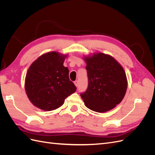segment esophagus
Instances as JSON below:
<instances>
[{
	"label": "esophagus",
	"mask_w": 155,
	"mask_h": 155,
	"mask_svg": "<svg viewBox=\"0 0 155 155\" xmlns=\"http://www.w3.org/2000/svg\"><path fill=\"white\" fill-rule=\"evenodd\" d=\"M74 84H75V85H76V87H78V81H74Z\"/></svg>",
	"instance_id": "obj_1"
}]
</instances>
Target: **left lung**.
I'll return each mask as SVG.
<instances>
[{
    "label": "left lung",
    "mask_w": 155,
    "mask_h": 155,
    "mask_svg": "<svg viewBox=\"0 0 155 155\" xmlns=\"http://www.w3.org/2000/svg\"><path fill=\"white\" fill-rule=\"evenodd\" d=\"M88 85L81 94L85 106L93 111H109L122 101L127 88L124 69L112 56L103 53L84 58Z\"/></svg>",
    "instance_id": "8db88e82"
}]
</instances>
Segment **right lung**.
I'll use <instances>...</instances> for the list:
<instances>
[{
    "label": "right lung",
    "instance_id": "obj_1",
    "mask_svg": "<svg viewBox=\"0 0 155 155\" xmlns=\"http://www.w3.org/2000/svg\"><path fill=\"white\" fill-rule=\"evenodd\" d=\"M67 55L51 51L43 54L33 63L25 79V91L32 104L46 111L62 106L65 98L76 92L70 81L67 67L63 63Z\"/></svg>",
    "mask_w": 155,
    "mask_h": 155
}]
</instances>
